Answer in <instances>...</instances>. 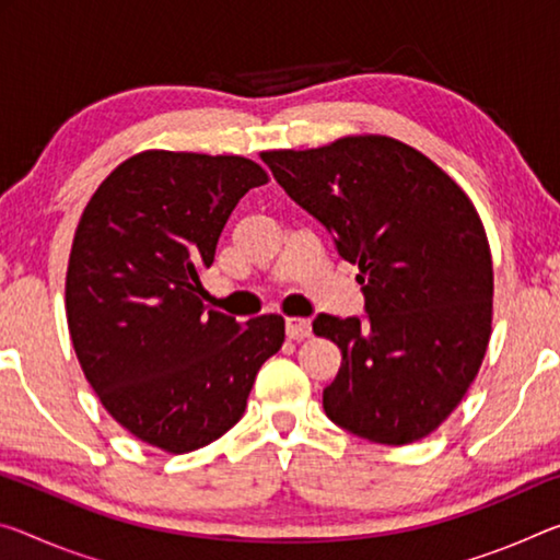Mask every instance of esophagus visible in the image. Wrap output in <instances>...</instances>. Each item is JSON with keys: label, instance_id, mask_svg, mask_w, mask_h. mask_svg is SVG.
<instances>
[{"label": "esophagus", "instance_id": "1", "mask_svg": "<svg viewBox=\"0 0 560 560\" xmlns=\"http://www.w3.org/2000/svg\"><path fill=\"white\" fill-rule=\"evenodd\" d=\"M287 336L291 341H304L312 336V324L306 318H287Z\"/></svg>", "mask_w": 560, "mask_h": 560}]
</instances>
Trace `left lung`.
<instances>
[{"label":"left lung","instance_id":"1","mask_svg":"<svg viewBox=\"0 0 560 560\" xmlns=\"http://www.w3.org/2000/svg\"><path fill=\"white\" fill-rule=\"evenodd\" d=\"M261 159L361 271L366 322L314 318L343 357L324 388L326 416L386 446L429 436L466 396L491 339L493 264L471 199L419 149L381 135Z\"/></svg>","mask_w":560,"mask_h":560}]
</instances>
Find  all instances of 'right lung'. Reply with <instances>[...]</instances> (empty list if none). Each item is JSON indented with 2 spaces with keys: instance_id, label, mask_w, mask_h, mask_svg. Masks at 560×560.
<instances>
[{
  "instance_id": "1",
  "label": "right lung",
  "mask_w": 560,
  "mask_h": 560,
  "mask_svg": "<svg viewBox=\"0 0 560 560\" xmlns=\"http://www.w3.org/2000/svg\"><path fill=\"white\" fill-rule=\"evenodd\" d=\"M269 182L244 156L149 149L89 199L67 269V324L82 371L112 419L139 441L189 454L242 419L283 318L246 326L203 304L226 219Z\"/></svg>"
}]
</instances>
